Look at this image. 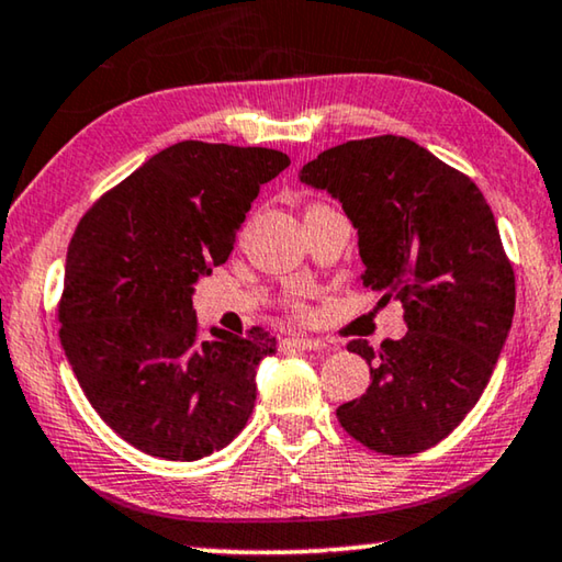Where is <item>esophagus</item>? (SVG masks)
<instances>
[{
	"instance_id": "obj_1",
	"label": "esophagus",
	"mask_w": 562,
	"mask_h": 562,
	"mask_svg": "<svg viewBox=\"0 0 562 562\" xmlns=\"http://www.w3.org/2000/svg\"><path fill=\"white\" fill-rule=\"evenodd\" d=\"M282 345L295 347V350H325L327 347L323 340H315V337H288Z\"/></svg>"
}]
</instances>
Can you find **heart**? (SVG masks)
<instances>
[{
  "label": "heart",
  "mask_w": 562,
  "mask_h": 562,
  "mask_svg": "<svg viewBox=\"0 0 562 562\" xmlns=\"http://www.w3.org/2000/svg\"><path fill=\"white\" fill-rule=\"evenodd\" d=\"M297 310H300V313H302V305H297Z\"/></svg>",
  "instance_id": "b5f03b06"
}]
</instances>
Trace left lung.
<instances>
[{
	"label": "left lung",
	"mask_w": 562,
	"mask_h": 562,
	"mask_svg": "<svg viewBox=\"0 0 562 562\" xmlns=\"http://www.w3.org/2000/svg\"><path fill=\"white\" fill-rule=\"evenodd\" d=\"M300 182L342 202L358 229L364 288L405 307L407 333L370 364L364 395L337 420L382 456H415L456 430L483 395L515 313V274L477 184L407 137L325 149Z\"/></svg>",
	"instance_id": "1"
}]
</instances>
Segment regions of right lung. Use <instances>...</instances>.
I'll use <instances>...</instances> for the list:
<instances>
[{
  "label": "right lung",
  "instance_id": "1",
  "mask_svg": "<svg viewBox=\"0 0 562 562\" xmlns=\"http://www.w3.org/2000/svg\"><path fill=\"white\" fill-rule=\"evenodd\" d=\"M288 165L278 149L177 142L79 220L59 340L97 415L147 456L207 458L252 415L257 364L278 342L262 327L202 337L192 295Z\"/></svg>",
  "mask_w": 562,
  "mask_h": 562
}]
</instances>
